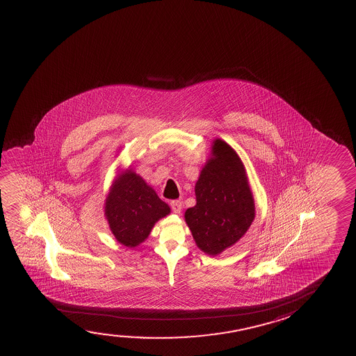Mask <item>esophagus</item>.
Listing matches in <instances>:
<instances>
[{"label":"esophagus","instance_id":"esophagus-1","mask_svg":"<svg viewBox=\"0 0 356 356\" xmlns=\"http://www.w3.org/2000/svg\"><path fill=\"white\" fill-rule=\"evenodd\" d=\"M171 209L175 214H180L182 211V200H171Z\"/></svg>","mask_w":356,"mask_h":356}]
</instances>
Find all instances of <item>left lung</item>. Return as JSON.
<instances>
[{"mask_svg":"<svg viewBox=\"0 0 356 356\" xmlns=\"http://www.w3.org/2000/svg\"><path fill=\"white\" fill-rule=\"evenodd\" d=\"M213 153L216 158L208 161L195 184L197 204L185 213L195 243L209 255L236 243L255 214L252 191L237 153L221 140L214 142Z\"/></svg>","mask_w":356,"mask_h":356,"instance_id":"1","label":"left lung"}]
</instances>
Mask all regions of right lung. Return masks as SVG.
Wrapping results in <instances>:
<instances>
[{
    "label": "right lung",
    "mask_w": 356,
    "mask_h": 356,
    "mask_svg": "<svg viewBox=\"0 0 356 356\" xmlns=\"http://www.w3.org/2000/svg\"><path fill=\"white\" fill-rule=\"evenodd\" d=\"M169 213V205L130 171L118 179L106 202L109 227L119 243L127 247L142 243L156 221Z\"/></svg>",
    "instance_id": "1"
}]
</instances>
